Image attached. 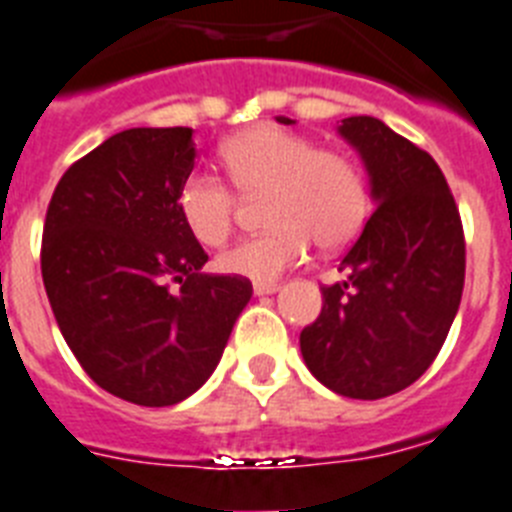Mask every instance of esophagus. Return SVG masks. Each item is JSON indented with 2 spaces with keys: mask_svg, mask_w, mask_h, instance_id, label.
<instances>
[{
  "mask_svg": "<svg viewBox=\"0 0 512 512\" xmlns=\"http://www.w3.org/2000/svg\"><path fill=\"white\" fill-rule=\"evenodd\" d=\"M277 290V282H256V285H253V292H256V295H274Z\"/></svg>",
  "mask_w": 512,
  "mask_h": 512,
  "instance_id": "esophagus-1",
  "label": "esophagus"
}]
</instances>
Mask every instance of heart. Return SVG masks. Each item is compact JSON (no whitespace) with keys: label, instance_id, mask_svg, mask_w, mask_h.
I'll use <instances>...</instances> for the list:
<instances>
[{"label":"heart","instance_id":"b5f03b06","mask_svg":"<svg viewBox=\"0 0 512 512\" xmlns=\"http://www.w3.org/2000/svg\"><path fill=\"white\" fill-rule=\"evenodd\" d=\"M240 199L264 200L269 230L238 240L217 256V269L253 282H274L308 259L310 243L336 251L357 238L370 214V183L355 157L274 124L225 139L217 150ZM238 196L220 178L191 176L176 196L178 217L202 246H220L238 217Z\"/></svg>","mask_w":512,"mask_h":512}]
</instances>
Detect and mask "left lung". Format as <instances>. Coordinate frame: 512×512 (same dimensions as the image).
<instances>
[{"instance_id":"left-lung-1","label":"left lung","mask_w":512,"mask_h":512,"mask_svg":"<svg viewBox=\"0 0 512 512\" xmlns=\"http://www.w3.org/2000/svg\"><path fill=\"white\" fill-rule=\"evenodd\" d=\"M339 134L360 152L378 207L344 253L347 279L321 287L300 352L323 386L373 401L438 357L464 292V227L443 170L417 144L373 116H349Z\"/></svg>"}]
</instances>
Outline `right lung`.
I'll use <instances>...</instances> for the list:
<instances>
[{"mask_svg": "<svg viewBox=\"0 0 512 512\" xmlns=\"http://www.w3.org/2000/svg\"><path fill=\"white\" fill-rule=\"evenodd\" d=\"M191 134L142 126L108 137L69 165L43 225V287L61 334L103 391L139 406L199 391L253 295L248 279L202 272L209 256L178 217Z\"/></svg>", "mask_w": 512, "mask_h": 512, "instance_id": "right-lung-1", "label": "right lung"}]
</instances>
